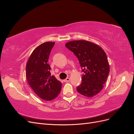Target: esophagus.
<instances>
[{
  "label": "esophagus",
  "instance_id": "34e87169",
  "mask_svg": "<svg viewBox=\"0 0 134 134\" xmlns=\"http://www.w3.org/2000/svg\"><path fill=\"white\" fill-rule=\"evenodd\" d=\"M70 80V78H67L66 79H65V80H64V82H69Z\"/></svg>",
  "mask_w": 134,
  "mask_h": 134
}]
</instances>
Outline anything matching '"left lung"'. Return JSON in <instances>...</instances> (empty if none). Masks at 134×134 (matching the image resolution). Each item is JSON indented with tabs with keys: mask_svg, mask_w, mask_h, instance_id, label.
Returning <instances> with one entry per match:
<instances>
[{
	"mask_svg": "<svg viewBox=\"0 0 134 134\" xmlns=\"http://www.w3.org/2000/svg\"><path fill=\"white\" fill-rule=\"evenodd\" d=\"M65 46L78 58L84 72L77 91L87 97L98 94L103 88L109 72L106 52L98 44L86 40L68 42Z\"/></svg>",
	"mask_w": 134,
	"mask_h": 134,
	"instance_id": "1",
	"label": "left lung"
}]
</instances>
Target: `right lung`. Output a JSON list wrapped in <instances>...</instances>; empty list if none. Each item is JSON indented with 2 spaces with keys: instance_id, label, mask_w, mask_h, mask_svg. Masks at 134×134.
Listing matches in <instances>:
<instances>
[{
  "instance_id": "right-lung-1",
  "label": "right lung",
  "mask_w": 134,
  "mask_h": 134,
  "mask_svg": "<svg viewBox=\"0 0 134 134\" xmlns=\"http://www.w3.org/2000/svg\"><path fill=\"white\" fill-rule=\"evenodd\" d=\"M54 42L40 44L32 52L26 64V79L32 90L40 98L51 100L60 94L62 84L51 75L48 60Z\"/></svg>"
}]
</instances>
